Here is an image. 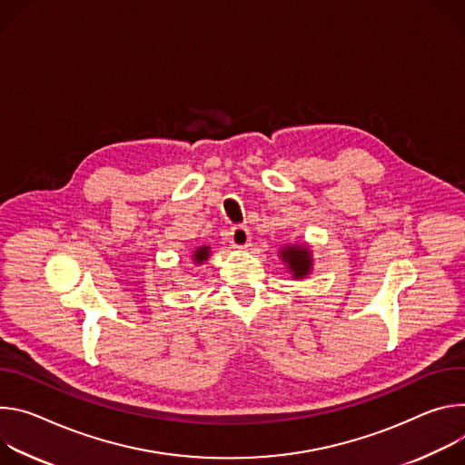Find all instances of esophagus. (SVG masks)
Masks as SVG:
<instances>
[{
	"label": "esophagus",
	"instance_id": "obj_1",
	"mask_svg": "<svg viewBox=\"0 0 465 465\" xmlns=\"http://www.w3.org/2000/svg\"><path fill=\"white\" fill-rule=\"evenodd\" d=\"M229 242L234 249H247L251 245V234L245 227H232L231 229V236H229Z\"/></svg>",
	"mask_w": 465,
	"mask_h": 465
}]
</instances>
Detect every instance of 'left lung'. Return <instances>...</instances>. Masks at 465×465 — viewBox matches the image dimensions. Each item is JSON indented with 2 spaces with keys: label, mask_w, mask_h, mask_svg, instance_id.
Masks as SVG:
<instances>
[{
  "label": "left lung",
  "mask_w": 465,
  "mask_h": 465,
  "mask_svg": "<svg viewBox=\"0 0 465 465\" xmlns=\"http://www.w3.org/2000/svg\"><path fill=\"white\" fill-rule=\"evenodd\" d=\"M279 259L293 281L306 279L314 270V254L306 242L282 245L279 249Z\"/></svg>",
  "instance_id": "obj_1"
}]
</instances>
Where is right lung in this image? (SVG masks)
Here are the masks:
<instances>
[{
    "instance_id": "add662e5",
    "label": "right lung",
    "mask_w": 465,
    "mask_h": 465,
    "mask_svg": "<svg viewBox=\"0 0 465 465\" xmlns=\"http://www.w3.org/2000/svg\"><path fill=\"white\" fill-rule=\"evenodd\" d=\"M209 256H211V245H199L192 252V262L193 266H201L203 262L209 261Z\"/></svg>"
}]
</instances>
